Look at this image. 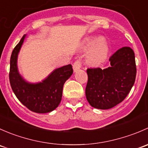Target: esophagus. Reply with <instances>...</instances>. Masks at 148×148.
Here are the masks:
<instances>
[{
    "mask_svg": "<svg viewBox=\"0 0 148 148\" xmlns=\"http://www.w3.org/2000/svg\"><path fill=\"white\" fill-rule=\"evenodd\" d=\"M82 61L80 59H77L74 62V64H73V69H74V71H77L81 68L82 66Z\"/></svg>",
    "mask_w": 148,
    "mask_h": 148,
    "instance_id": "obj_1",
    "label": "esophagus"
}]
</instances>
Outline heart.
Wrapping results in <instances>:
<instances>
[{
  "mask_svg": "<svg viewBox=\"0 0 148 148\" xmlns=\"http://www.w3.org/2000/svg\"><path fill=\"white\" fill-rule=\"evenodd\" d=\"M91 46L92 47L86 56L88 64L92 66L102 64L107 59L109 52V46L107 41L103 38H99L96 40L95 37H89L85 40L83 48L85 50H87Z\"/></svg>",
  "mask_w": 148,
  "mask_h": 148,
  "instance_id": "b5f03b06",
  "label": "heart"
}]
</instances>
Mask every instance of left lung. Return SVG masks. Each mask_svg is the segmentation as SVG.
Masks as SVG:
<instances>
[{
    "label": "left lung",
    "instance_id": "1",
    "mask_svg": "<svg viewBox=\"0 0 148 148\" xmlns=\"http://www.w3.org/2000/svg\"><path fill=\"white\" fill-rule=\"evenodd\" d=\"M111 66L104 69L88 68L85 93L92 107L107 110L122 102L134 85L136 64L133 50L124 46L109 59Z\"/></svg>",
    "mask_w": 148,
    "mask_h": 148
}]
</instances>
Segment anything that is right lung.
I'll return each mask as SVG.
<instances>
[{
  "label": "right lung",
  "mask_w": 148,
  "mask_h": 148,
  "mask_svg": "<svg viewBox=\"0 0 148 148\" xmlns=\"http://www.w3.org/2000/svg\"><path fill=\"white\" fill-rule=\"evenodd\" d=\"M24 38L23 36L10 56V86L16 97L28 110L36 113L50 112L59 106L62 100L64 84L73 74L72 66L69 64L56 69L42 82H26L21 77L17 68L18 54Z\"/></svg>",
  "instance_id": "right-lung-1"
}]
</instances>
